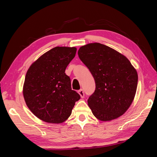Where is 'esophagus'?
<instances>
[{"label":"esophagus","mask_w":157,"mask_h":157,"mask_svg":"<svg viewBox=\"0 0 157 157\" xmlns=\"http://www.w3.org/2000/svg\"><path fill=\"white\" fill-rule=\"evenodd\" d=\"M78 94H80V96L81 98L84 97V90L82 89H80L78 90Z\"/></svg>","instance_id":"1"}]
</instances>
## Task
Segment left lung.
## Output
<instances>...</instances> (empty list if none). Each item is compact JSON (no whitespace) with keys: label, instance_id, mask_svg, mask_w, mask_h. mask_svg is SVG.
Listing matches in <instances>:
<instances>
[{"label":"left lung","instance_id":"obj_1","mask_svg":"<svg viewBox=\"0 0 157 157\" xmlns=\"http://www.w3.org/2000/svg\"><path fill=\"white\" fill-rule=\"evenodd\" d=\"M78 55L96 83V90L88 99L93 115L103 121L123 115L134 100L138 79L130 61L97 42L80 47Z\"/></svg>","mask_w":157,"mask_h":157}]
</instances>
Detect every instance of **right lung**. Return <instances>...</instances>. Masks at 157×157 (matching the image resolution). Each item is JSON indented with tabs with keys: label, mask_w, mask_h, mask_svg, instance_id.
Here are the masks:
<instances>
[{
	"label": "right lung",
	"mask_w": 157,
	"mask_h": 157,
	"mask_svg": "<svg viewBox=\"0 0 157 157\" xmlns=\"http://www.w3.org/2000/svg\"><path fill=\"white\" fill-rule=\"evenodd\" d=\"M76 52L75 47H55L28 69L23 96L27 107L40 120L56 124L64 122L80 98L71 89L70 77L65 73Z\"/></svg>",
	"instance_id": "add662e5"
}]
</instances>
